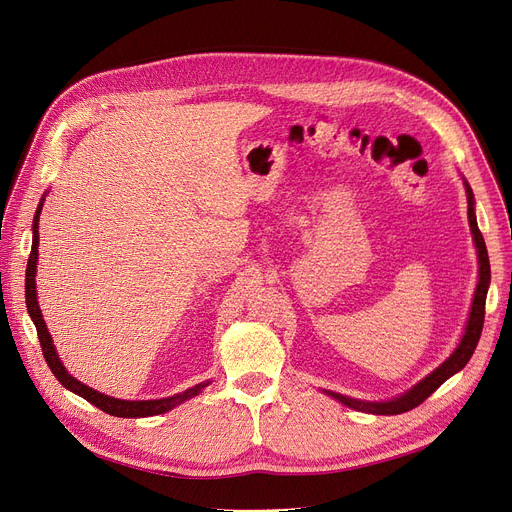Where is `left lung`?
<instances>
[{"mask_svg": "<svg viewBox=\"0 0 512 512\" xmlns=\"http://www.w3.org/2000/svg\"><path fill=\"white\" fill-rule=\"evenodd\" d=\"M463 183H465V193H467L469 226H471L475 249H478V259H480V280H478V288H475V294H473L471 311H469V319H467L461 342L455 348V352L445 362H442L436 370H432L426 379H422L410 391L391 399V401H360V399H352V397L339 395V393H333V391H325L327 395H331L339 403L352 407V410L366 412V414H377V416H395V414H403V412L414 410V407H418L422 401H426L442 383L451 379L455 372H459L469 362V358L475 352V346H478V342H480L482 327H484V315H486V294H488V286H490V261H488V249H486V243H484V236L478 228V222H475L473 191H471L467 181H463Z\"/></svg>", "mask_w": 512, "mask_h": 512, "instance_id": "obj_1", "label": "left lung"}]
</instances>
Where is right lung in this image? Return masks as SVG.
<instances>
[{"label": "right lung", "mask_w": 512, "mask_h": 512, "mask_svg": "<svg viewBox=\"0 0 512 512\" xmlns=\"http://www.w3.org/2000/svg\"><path fill=\"white\" fill-rule=\"evenodd\" d=\"M43 201L45 197L41 199L39 208H37V214H34V222H32V251H30V257H28V265H26V309H28V315L34 323V327H37V333H39V342H41V348H43V356L51 368V372L55 374V379L65 387L70 389L72 393L84 397L86 401H90L92 405H96L98 410L107 412L111 416H117V418H148V416H158V414H164L168 410H173V407L181 405L183 401L195 397L201 393L203 387H208L210 383H199L183 393H177L173 397H164V399H150V401H125V399H115V397H109L105 393H98L90 387H86L84 383H80L78 379H74L70 372L65 370V366L61 364L59 356H57V350L53 346V339L47 331V325L43 321V315H41V309H39V302H37V284H34V276H37V259H39V216H41V210H43Z\"/></svg>", "instance_id": "obj_1"}]
</instances>
